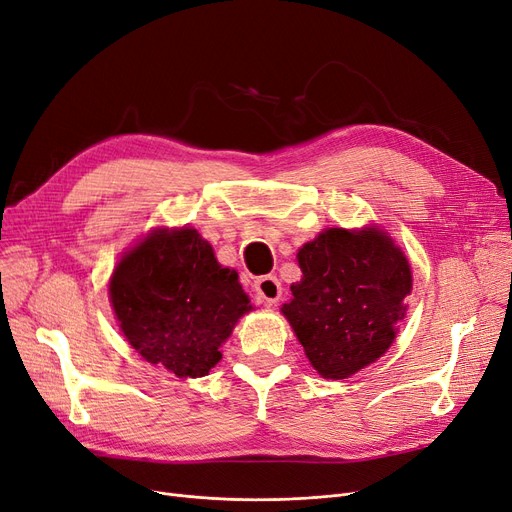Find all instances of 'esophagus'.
<instances>
[{
  "mask_svg": "<svg viewBox=\"0 0 512 512\" xmlns=\"http://www.w3.org/2000/svg\"><path fill=\"white\" fill-rule=\"evenodd\" d=\"M255 293L265 305H276L282 295V284L276 276H261L255 280Z\"/></svg>",
  "mask_w": 512,
  "mask_h": 512,
  "instance_id": "obj_1",
  "label": "esophagus"
}]
</instances>
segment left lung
Segmentation results:
<instances>
[{
    "instance_id": "left-lung-1",
    "label": "left lung",
    "mask_w": 512,
    "mask_h": 512,
    "mask_svg": "<svg viewBox=\"0 0 512 512\" xmlns=\"http://www.w3.org/2000/svg\"><path fill=\"white\" fill-rule=\"evenodd\" d=\"M301 282L282 314L324 379H347L395 339L412 291L408 259L376 228H330L299 251Z\"/></svg>"
}]
</instances>
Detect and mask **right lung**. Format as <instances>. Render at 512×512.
Returning a JSON list of instances; mask_svg holds the SVG:
<instances>
[{
	"label": "right lung",
	"instance_id": "1",
	"mask_svg": "<svg viewBox=\"0 0 512 512\" xmlns=\"http://www.w3.org/2000/svg\"><path fill=\"white\" fill-rule=\"evenodd\" d=\"M110 301L129 345L180 379L205 376L221 343L249 311L238 274L221 268L196 230H159L127 253L110 280Z\"/></svg>",
	"mask_w": 512,
	"mask_h": 512
}]
</instances>
